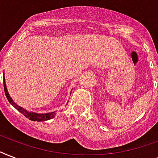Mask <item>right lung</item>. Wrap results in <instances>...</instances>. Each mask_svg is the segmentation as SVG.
<instances>
[{"mask_svg": "<svg viewBox=\"0 0 158 158\" xmlns=\"http://www.w3.org/2000/svg\"><path fill=\"white\" fill-rule=\"evenodd\" d=\"M3 82H4V90H5V94H6V98L8 99L9 102L14 107L17 109V110L23 114L26 118H28L30 120H33V121H45V120H51L54 118V116L56 115V111L55 112H49V113H45V114H38V113L33 112V111H28L25 109H23V107H21L19 105L15 102L13 101V99L11 98L10 94H9L8 91H7V89H6V80H5V77L3 78Z\"/></svg>", "mask_w": 158, "mask_h": 158, "instance_id": "1", "label": "right lung"}]
</instances>
